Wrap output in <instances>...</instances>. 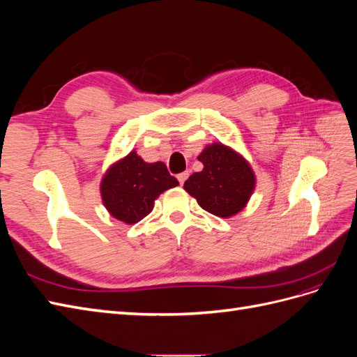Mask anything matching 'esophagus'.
I'll return each mask as SVG.
<instances>
[{
	"instance_id": "esophagus-1",
	"label": "esophagus",
	"mask_w": 357,
	"mask_h": 357,
	"mask_svg": "<svg viewBox=\"0 0 357 357\" xmlns=\"http://www.w3.org/2000/svg\"><path fill=\"white\" fill-rule=\"evenodd\" d=\"M188 176H189V172H180V174L177 176V180L180 181V185H183V183H185V181H186Z\"/></svg>"
}]
</instances>
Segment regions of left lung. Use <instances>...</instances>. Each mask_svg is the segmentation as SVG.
Listing matches in <instances>:
<instances>
[{"mask_svg": "<svg viewBox=\"0 0 357 357\" xmlns=\"http://www.w3.org/2000/svg\"><path fill=\"white\" fill-rule=\"evenodd\" d=\"M198 160L204 168L185 181V190L201 208L218 218L228 219L240 213L256 188V176L248 160L222 143L205 146Z\"/></svg>", "mask_w": 357, "mask_h": 357, "instance_id": "obj_1", "label": "left lung"}]
</instances>
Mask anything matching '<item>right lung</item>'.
I'll return each mask as SVG.
<instances>
[{"label":"right lung","mask_w":357,"mask_h":357,"mask_svg":"<svg viewBox=\"0 0 357 357\" xmlns=\"http://www.w3.org/2000/svg\"><path fill=\"white\" fill-rule=\"evenodd\" d=\"M178 186L164 162H149L135 150L107 168L100 183L104 207L126 225L138 223L152 213L160 193Z\"/></svg>","instance_id":"1"}]
</instances>
